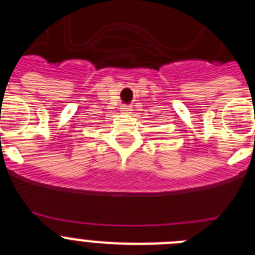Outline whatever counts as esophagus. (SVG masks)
Wrapping results in <instances>:
<instances>
[{"label": "esophagus", "instance_id": "obj_1", "mask_svg": "<svg viewBox=\"0 0 255 255\" xmlns=\"http://www.w3.org/2000/svg\"><path fill=\"white\" fill-rule=\"evenodd\" d=\"M120 111L123 115H129L130 112H131V108H130L129 106H123V107L120 108Z\"/></svg>", "mask_w": 255, "mask_h": 255}]
</instances>
